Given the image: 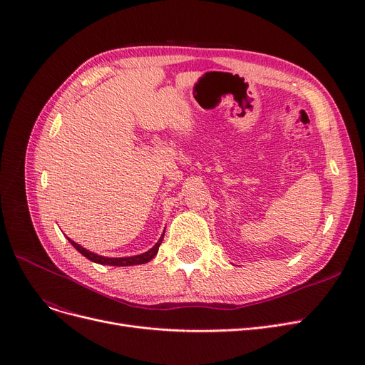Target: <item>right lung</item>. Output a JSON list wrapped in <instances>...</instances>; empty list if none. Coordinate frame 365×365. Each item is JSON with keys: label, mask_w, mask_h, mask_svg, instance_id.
Returning <instances> with one entry per match:
<instances>
[{"label": "right lung", "mask_w": 365, "mask_h": 365, "mask_svg": "<svg viewBox=\"0 0 365 365\" xmlns=\"http://www.w3.org/2000/svg\"><path fill=\"white\" fill-rule=\"evenodd\" d=\"M165 232V231H164ZM164 232L161 235V238L158 240V242L153 245L150 250L142 253V255H138V256H128V257H105V256H99L96 255L93 252H88L87 248H84L83 245L76 244L75 241H72L71 238H68V241L73 245L75 250H78L84 257H87L88 260L94 262V263H99V264H109V266H133V264H143V263H148L149 260H152L153 257L157 256L158 253V248L163 242V238H164Z\"/></svg>", "instance_id": "add662e5"}]
</instances>
